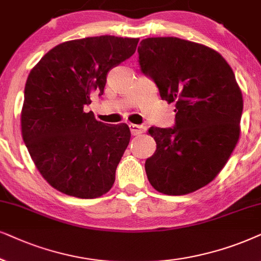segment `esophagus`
Here are the masks:
<instances>
[{
	"mask_svg": "<svg viewBox=\"0 0 261 261\" xmlns=\"http://www.w3.org/2000/svg\"><path fill=\"white\" fill-rule=\"evenodd\" d=\"M130 126V130H131V134L134 135V136H137V135H141L143 134L145 131V127L143 125H137V124H130L128 125Z\"/></svg>",
	"mask_w": 261,
	"mask_h": 261,
	"instance_id": "obj_1",
	"label": "esophagus"
}]
</instances>
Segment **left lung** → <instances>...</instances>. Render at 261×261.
Wrapping results in <instances>:
<instances>
[{
  "label": "left lung",
  "mask_w": 261,
  "mask_h": 261,
  "mask_svg": "<svg viewBox=\"0 0 261 261\" xmlns=\"http://www.w3.org/2000/svg\"><path fill=\"white\" fill-rule=\"evenodd\" d=\"M138 54L176 112L174 127L148 130L156 142L149 182L168 196L194 192L220 174L239 142L244 99L234 71L214 48L175 37L143 39Z\"/></svg>",
  "instance_id": "obj_1"
}]
</instances>
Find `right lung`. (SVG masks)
<instances>
[{
    "instance_id": "right-lung-1",
    "label": "right lung",
    "mask_w": 261,
    "mask_h": 261,
    "mask_svg": "<svg viewBox=\"0 0 261 261\" xmlns=\"http://www.w3.org/2000/svg\"><path fill=\"white\" fill-rule=\"evenodd\" d=\"M138 40L100 36L64 41L31 70L21 135L41 176L60 192L93 199L112 189L130 128L98 121L83 107L103 94L107 72L135 54Z\"/></svg>"
}]
</instances>
